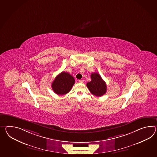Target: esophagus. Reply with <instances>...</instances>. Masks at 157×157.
I'll return each instance as SVG.
<instances>
[{
    "label": "esophagus",
    "mask_w": 157,
    "mask_h": 157,
    "mask_svg": "<svg viewBox=\"0 0 157 157\" xmlns=\"http://www.w3.org/2000/svg\"><path fill=\"white\" fill-rule=\"evenodd\" d=\"M78 82L80 83H83V80H82V79H80V80H78Z\"/></svg>",
    "instance_id": "1"
}]
</instances>
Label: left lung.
I'll return each instance as SVG.
<instances>
[{
	"mask_svg": "<svg viewBox=\"0 0 157 157\" xmlns=\"http://www.w3.org/2000/svg\"><path fill=\"white\" fill-rule=\"evenodd\" d=\"M91 80L87 83V86L90 91L96 96H101L107 92V86L98 73H92Z\"/></svg>",
	"mask_w": 157,
	"mask_h": 157,
	"instance_id": "obj_1",
	"label": "left lung"
}]
</instances>
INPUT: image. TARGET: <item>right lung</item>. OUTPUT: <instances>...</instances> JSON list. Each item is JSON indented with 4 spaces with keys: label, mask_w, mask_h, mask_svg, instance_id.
<instances>
[{
    "label": "right lung",
    "mask_w": 157,
    "mask_h": 157,
    "mask_svg": "<svg viewBox=\"0 0 157 157\" xmlns=\"http://www.w3.org/2000/svg\"><path fill=\"white\" fill-rule=\"evenodd\" d=\"M75 79L72 75L66 72H62L56 77L52 84L54 92L59 95H63L71 90Z\"/></svg>",
    "instance_id": "obj_1"
}]
</instances>
